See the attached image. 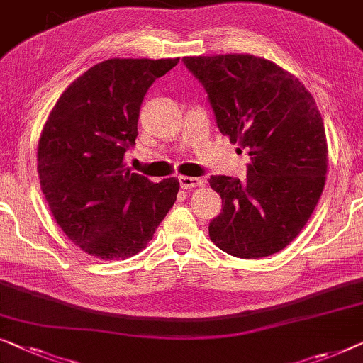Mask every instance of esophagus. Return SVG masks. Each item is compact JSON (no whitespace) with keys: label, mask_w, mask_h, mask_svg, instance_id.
Returning a JSON list of instances; mask_svg holds the SVG:
<instances>
[{"label":"esophagus","mask_w":363,"mask_h":363,"mask_svg":"<svg viewBox=\"0 0 363 363\" xmlns=\"http://www.w3.org/2000/svg\"><path fill=\"white\" fill-rule=\"evenodd\" d=\"M178 182H180V186L185 188V190H190V188H196L203 185L201 178H196V177H178Z\"/></svg>","instance_id":"obj_1"}]
</instances>
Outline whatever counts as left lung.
<instances>
[{
	"label": "left lung",
	"instance_id": "obj_1",
	"mask_svg": "<svg viewBox=\"0 0 363 363\" xmlns=\"http://www.w3.org/2000/svg\"><path fill=\"white\" fill-rule=\"evenodd\" d=\"M208 93L220 134L249 150L247 178L213 175L223 211L209 238L240 259L277 254L301 233L321 198L328 144L321 113L301 82L249 54L183 57Z\"/></svg>",
	"mask_w": 363,
	"mask_h": 363
}]
</instances>
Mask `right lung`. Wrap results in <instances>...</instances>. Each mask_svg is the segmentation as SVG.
Here are the masks:
<instances>
[{
  "mask_svg": "<svg viewBox=\"0 0 363 363\" xmlns=\"http://www.w3.org/2000/svg\"><path fill=\"white\" fill-rule=\"evenodd\" d=\"M180 59H109L78 77L42 129L38 172L57 224L86 254L124 260L154 238L177 199V178L125 169L140 104Z\"/></svg>",
  "mask_w": 363,
  "mask_h": 363,
  "instance_id": "right-lung-1",
  "label": "right lung"
}]
</instances>
